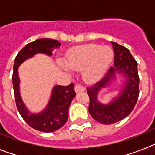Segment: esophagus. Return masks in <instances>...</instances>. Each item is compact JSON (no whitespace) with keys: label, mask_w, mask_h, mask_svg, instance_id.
<instances>
[{"label":"esophagus","mask_w":155,"mask_h":155,"mask_svg":"<svg viewBox=\"0 0 155 155\" xmlns=\"http://www.w3.org/2000/svg\"><path fill=\"white\" fill-rule=\"evenodd\" d=\"M74 90L76 92H80V91H84L85 90V87L80 84H76L74 87Z\"/></svg>","instance_id":"obj_1"}]
</instances>
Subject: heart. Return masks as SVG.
I'll return each instance as SVG.
<instances>
[{
  "label": "heart",
  "instance_id": "b5f03b06",
  "mask_svg": "<svg viewBox=\"0 0 155 155\" xmlns=\"http://www.w3.org/2000/svg\"><path fill=\"white\" fill-rule=\"evenodd\" d=\"M113 58L109 46L88 44L71 50L66 54L65 62L59 61V66L68 71H81L84 81L93 83L102 78Z\"/></svg>",
  "mask_w": 155,
  "mask_h": 155
}]
</instances>
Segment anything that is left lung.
Segmentation results:
<instances>
[{"label": "left lung", "instance_id": "8db88e82", "mask_svg": "<svg viewBox=\"0 0 155 155\" xmlns=\"http://www.w3.org/2000/svg\"><path fill=\"white\" fill-rule=\"evenodd\" d=\"M112 44L115 53L114 67H111L103 78L96 84L87 87L90 98V115L102 124H115L127 117L134 109L139 96L137 63L128 49L116 42H113ZM116 74H121L124 78L118 96L108 104L100 103L97 98L98 93L110 85Z\"/></svg>", "mask_w": 155, "mask_h": 155}]
</instances>
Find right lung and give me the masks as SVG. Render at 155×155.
<instances>
[{
  "label": "right lung",
  "instance_id": "obj_1",
  "mask_svg": "<svg viewBox=\"0 0 155 155\" xmlns=\"http://www.w3.org/2000/svg\"><path fill=\"white\" fill-rule=\"evenodd\" d=\"M61 42L51 39H39L28 43L23 47L15 60L12 75L14 94L17 109L23 120L36 130L45 133L56 131L66 124L68 119V109L71 101L76 95L74 84L68 86H54L47 105L40 113H31L26 108L20 94V79L18 68L27 59L31 58L37 53H43L51 57L53 51L59 49Z\"/></svg>",
  "mask_w": 155,
  "mask_h": 155
}]
</instances>
